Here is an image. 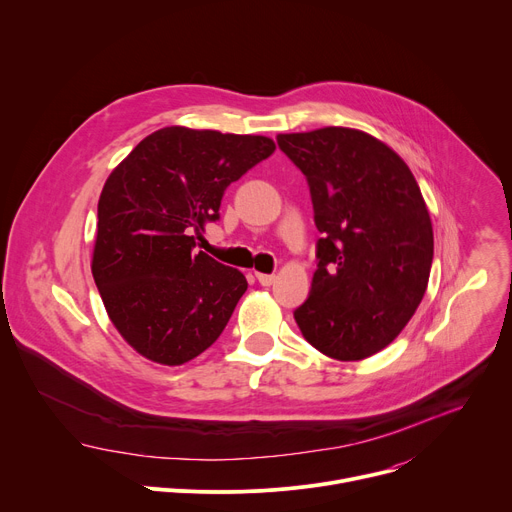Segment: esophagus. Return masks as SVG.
I'll return each mask as SVG.
<instances>
[{
    "mask_svg": "<svg viewBox=\"0 0 512 512\" xmlns=\"http://www.w3.org/2000/svg\"><path fill=\"white\" fill-rule=\"evenodd\" d=\"M255 275L261 285H271L275 281V275H269V273H255Z\"/></svg>",
    "mask_w": 512,
    "mask_h": 512,
    "instance_id": "1",
    "label": "esophagus"
}]
</instances>
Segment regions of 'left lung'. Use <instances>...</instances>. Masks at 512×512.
I'll return each instance as SVG.
<instances>
[{
    "instance_id": "1",
    "label": "left lung",
    "mask_w": 512,
    "mask_h": 512,
    "mask_svg": "<svg viewBox=\"0 0 512 512\" xmlns=\"http://www.w3.org/2000/svg\"><path fill=\"white\" fill-rule=\"evenodd\" d=\"M310 184L318 269L294 312L304 338L336 360L389 346L427 289L433 229L409 166L387 143L350 127L279 133Z\"/></svg>"
}]
</instances>
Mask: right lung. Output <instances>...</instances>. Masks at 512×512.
Listing matches in <instances>:
<instances>
[{"label":"right lung","instance_id":"add662e5","mask_svg":"<svg viewBox=\"0 0 512 512\" xmlns=\"http://www.w3.org/2000/svg\"><path fill=\"white\" fill-rule=\"evenodd\" d=\"M275 150L271 137L170 125L143 137L99 196L91 271L107 316L143 358H196L247 291L239 269L194 251L227 186Z\"/></svg>","mask_w":512,"mask_h":512}]
</instances>
